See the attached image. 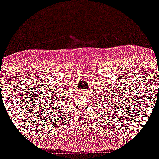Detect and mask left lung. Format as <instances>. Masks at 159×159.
Masks as SVG:
<instances>
[{"instance_id":"8db88e82","label":"left lung","mask_w":159,"mask_h":159,"mask_svg":"<svg viewBox=\"0 0 159 159\" xmlns=\"http://www.w3.org/2000/svg\"><path fill=\"white\" fill-rule=\"evenodd\" d=\"M102 92H103V93H102L101 94H100V96H101V97H100V99H101V100H100V103H102V102H103V101H107V102L113 101V103H114L113 106L114 107H117L116 104L118 105V106H120V104H118V103H121V102H120L119 100H117V101H118V103H116L113 100H112V99L115 97V96H116V95H115L116 93H115L116 91H114V90H112V89H108V90H107V89H106L103 90V91H102Z\"/></svg>"}]
</instances>
